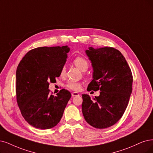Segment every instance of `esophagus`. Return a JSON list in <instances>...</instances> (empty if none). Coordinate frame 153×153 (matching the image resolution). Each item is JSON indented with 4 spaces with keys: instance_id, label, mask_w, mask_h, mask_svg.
I'll return each mask as SVG.
<instances>
[{
    "instance_id": "obj_1",
    "label": "esophagus",
    "mask_w": 153,
    "mask_h": 153,
    "mask_svg": "<svg viewBox=\"0 0 153 153\" xmlns=\"http://www.w3.org/2000/svg\"><path fill=\"white\" fill-rule=\"evenodd\" d=\"M71 94H72V97H76V96H79V93L77 92H72Z\"/></svg>"
}]
</instances>
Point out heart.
<instances>
[{"mask_svg": "<svg viewBox=\"0 0 153 153\" xmlns=\"http://www.w3.org/2000/svg\"><path fill=\"white\" fill-rule=\"evenodd\" d=\"M73 62L79 69H81L82 71H86L89 67L88 61L86 59H85L84 56H76V57H75L74 59ZM65 71H66L65 67V66L62 67L60 72V76H64L65 74ZM65 88L69 89L72 90V91H79L81 89V83L79 82L74 81H69L65 84Z\"/></svg>", "mask_w": 153, "mask_h": 153, "instance_id": "heart-1", "label": "heart"}]
</instances>
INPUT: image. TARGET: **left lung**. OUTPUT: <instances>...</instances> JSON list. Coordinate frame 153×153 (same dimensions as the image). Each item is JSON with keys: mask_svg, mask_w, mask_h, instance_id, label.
Instances as JSON below:
<instances>
[{"mask_svg": "<svg viewBox=\"0 0 153 153\" xmlns=\"http://www.w3.org/2000/svg\"><path fill=\"white\" fill-rule=\"evenodd\" d=\"M86 52L94 71L87 90H100V94L93 99L82 95V114L90 126L106 128L119 120L127 108L132 91V71L125 57L114 48L90 47Z\"/></svg>", "mask_w": 153, "mask_h": 153, "instance_id": "obj_1", "label": "left lung"}]
</instances>
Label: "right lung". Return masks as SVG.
I'll return each mask as SVG.
<instances>
[{
	"label": "right lung",
	"mask_w": 153,
	"mask_h": 153,
	"mask_svg": "<svg viewBox=\"0 0 153 153\" xmlns=\"http://www.w3.org/2000/svg\"><path fill=\"white\" fill-rule=\"evenodd\" d=\"M69 52L67 46L34 48L25 55L17 68V103L25 120L34 127L52 128L63 115L71 93L62 89L54 96L48 86L60 76Z\"/></svg>",
	"instance_id": "right-lung-1"
}]
</instances>
